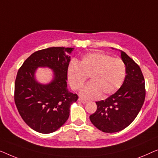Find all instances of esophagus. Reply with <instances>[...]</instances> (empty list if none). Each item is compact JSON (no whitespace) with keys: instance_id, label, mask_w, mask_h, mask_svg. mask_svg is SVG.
Masks as SVG:
<instances>
[{"instance_id":"34e87169","label":"esophagus","mask_w":158,"mask_h":158,"mask_svg":"<svg viewBox=\"0 0 158 158\" xmlns=\"http://www.w3.org/2000/svg\"><path fill=\"white\" fill-rule=\"evenodd\" d=\"M78 100L79 101V102H82V103L83 104H86V102H87V101L86 100H84V99H81V98H79V99Z\"/></svg>"}]
</instances>
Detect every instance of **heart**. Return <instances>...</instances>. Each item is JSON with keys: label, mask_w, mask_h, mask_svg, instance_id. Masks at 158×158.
Returning <instances> with one entry per match:
<instances>
[{"label": "heart", "mask_w": 158, "mask_h": 158, "mask_svg": "<svg viewBox=\"0 0 158 158\" xmlns=\"http://www.w3.org/2000/svg\"><path fill=\"white\" fill-rule=\"evenodd\" d=\"M126 67L123 61L103 52H92L82 58L79 64L73 61L68 67V80L73 89L83 86L88 77L90 83L80 90L85 99H96L116 92L125 79Z\"/></svg>", "instance_id": "b5f03b06"}]
</instances>
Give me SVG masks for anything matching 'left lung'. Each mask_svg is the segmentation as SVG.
Wrapping results in <instances>:
<instances>
[{
    "mask_svg": "<svg viewBox=\"0 0 158 158\" xmlns=\"http://www.w3.org/2000/svg\"><path fill=\"white\" fill-rule=\"evenodd\" d=\"M120 53L126 67L123 85L107 99L97 102L96 112L89 117L97 129L106 133L119 132L130 125L145 98V79L140 68L125 52Z\"/></svg>",
    "mask_w": 158,
    "mask_h": 158,
    "instance_id": "1",
    "label": "left lung"
}]
</instances>
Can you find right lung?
<instances>
[{
    "mask_svg": "<svg viewBox=\"0 0 158 158\" xmlns=\"http://www.w3.org/2000/svg\"><path fill=\"white\" fill-rule=\"evenodd\" d=\"M73 48L50 47L34 52L23 62L15 81L14 100L23 121L33 130L43 134L54 132L69 117L70 106L78 99L67 89V71ZM39 67L54 72L49 83L35 79Z\"/></svg>",
    "mask_w": 158,
    "mask_h": 158,
    "instance_id": "1",
    "label": "right lung"
}]
</instances>
